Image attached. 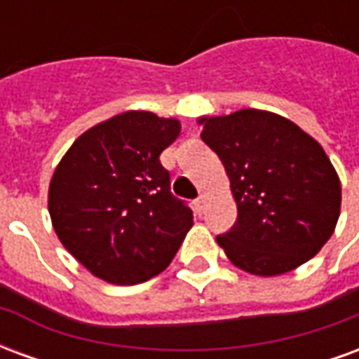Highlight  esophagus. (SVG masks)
Here are the masks:
<instances>
[{
	"label": "esophagus",
	"instance_id": "34e87169",
	"mask_svg": "<svg viewBox=\"0 0 359 359\" xmlns=\"http://www.w3.org/2000/svg\"><path fill=\"white\" fill-rule=\"evenodd\" d=\"M194 208H196V211H198V215H202L203 208H205V196H200V198L196 200Z\"/></svg>",
	"mask_w": 359,
	"mask_h": 359
}]
</instances>
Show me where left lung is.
Instances as JSON below:
<instances>
[{
  "mask_svg": "<svg viewBox=\"0 0 359 359\" xmlns=\"http://www.w3.org/2000/svg\"><path fill=\"white\" fill-rule=\"evenodd\" d=\"M202 140L223 161L238 217L217 236L231 264L277 277L309 262L334 233L342 188L321 144L264 109L200 117Z\"/></svg>",
  "mask_w": 359,
  "mask_h": 359,
  "instance_id": "1",
  "label": "left lung"
}]
</instances>
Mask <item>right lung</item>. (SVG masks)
Returning a JSON list of instances; mask_svg holds the SVG:
<instances>
[{"label":"right lung","instance_id":"obj_1","mask_svg":"<svg viewBox=\"0 0 359 359\" xmlns=\"http://www.w3.org/2000/svg\"><path fill=\"white\" fill-rule=\"evenodd\" d=\"M179 134V118L125 111L82 133L61 157L48 192L51 225L94 277L138 285L179 252L194 217L159 161Z\"/></svg>","mask_w":359,"mask_h":359}]
</instances>
